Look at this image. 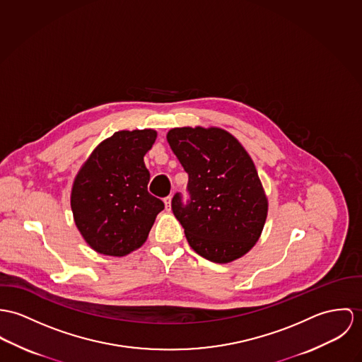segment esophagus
Instances as JSON below:
<instances>
[{"mask_svg":"<svg viewBox=\"0 0 362 362\" xmlns=\"http://www.w3.org/2000/svg\"><path fill=\"white\" fill-rule=\"evenodd\" d=\"M163 202H165V208H166V211H170V208H172V197H170V196L165 197V199H163Z\"/></svg>","mask_w":362,"mask_h":362,"instance_id":"obj_1","label":"esophagus"}]
</instances>
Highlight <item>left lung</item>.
I'll return each instance as SVG.
<instances>
[{
    "instance_id": "obj_1",
    "label": "left lung",
    "mask_w": 362,
    "mask_h": 362,
    "mask_svg": "<svg viewBox=\"0 0 362 362\" xmlns=\"http://www.w3.org/2000/svg\"><path fill=\"white\" fill-rule=\"evenodd\" d=\"M166 140L189 173L190 201L175 194L172 211L190 247L201 257L228 264L259 239L268 197L255 165L228 130L209 126L173 127Z\"/></svg>"
}]
</instances>
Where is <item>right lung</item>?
Masks as SVG:
<instances>
[{
  "mask_svg": "<svg viewBox=\"0 0 362 362\" xmlns=\"http://www.w3.org/2000/svg\"><path fill=\"white\" fill-rule=\"evenodd\" d=\"M154 129L119 130L103 140L81 165L71 192L74 221L97 252L124 257L148 238L163 202L147 190L144 156Z\"/></svg>",
  "mask_w": 362,
  "mask_h": 362,
  "instance_id": "add662e5",
  "label": "right lung"
}]
</instances>
